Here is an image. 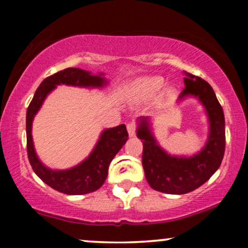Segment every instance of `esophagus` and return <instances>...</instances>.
Masks as SVG:
<instances>
[{
	"mask_svg": "<svg viewBox=\"0 0 248 248\" xmlns=\"http://www.w3.org/2000/svg\"><path fill=\"white\" fill-rule=\"evenodd\" d=\"M127 130L129 136H134L136 133V124H133V122H129V124H127Z\"/></svg>",
	"mask_w": 248,
	"mask_h": 248,
	"instance_id": "34e87169",
	"label": "esophagus"
}]
</instances>
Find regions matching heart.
<instances>
[{
	"mask_svg": "<svg viewBox=\"0 0 248 248\" xmlns=\"http://www.w3.org/2000/svg\"><path fill=\"white\" fill-rule=\"evenodd\" d=\"M164 85V79L158 76L143 77L130 82L126 88V96L130 101L144 102L152 100L156 94L162 90ZM175 93V90L171 87L166 88L162 94L163 99H170Z\"/></svg>",
	"mask_w": 248,
	"mask_h": 248,
	"instance_id": "obj_1",
	"label": "heart"
}]
</instances>
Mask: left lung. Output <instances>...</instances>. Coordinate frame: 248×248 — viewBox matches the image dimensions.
Returning a JSON list of instances; mask_svg holds the SVG:
<instances>
[{
  "instance_id": "left-lung-1",
  "label": "left lung",
  "mask_w": 248,
  "mask_h": 248,
  "mask_svg": "<svg viewBox=\"0 0 248 248\" xmlns=\"http://www.w3.org/2000/svg\"><path fill=\"white\" fill-rule=\"evenodd\" d=\"M184 90L179 99L197 96L205 107L210 121V135L205 147L192 157L170 156L161 149L149 130L146 118H142L138 138L143 143L142 166L149 186L156 191L183 195L203 186L217 171L225 153V118L212 87L204 79L184 71Z\"/></svg>"
}]
</instances>
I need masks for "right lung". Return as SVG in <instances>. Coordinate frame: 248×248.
<instances>
[{
	"instance_id": "add662e5",
	"label": "right lung",
	"mask_w": 248,
	"mask_h": 248,
	"mask_svg": "<svg viewBox=\"0 0 248 248\" xmlns=\"http://www.w3.org/2000/svg\"><path fill=\"white\" fill-rule=\"evenodd\" d=\"M72 85L84 87H101L106 84L102 75L92 76L87 71L69 67L47 77L31 100L27 110V149L28 158L33 171L44 183L66 195H85L95 191L106 181L108 167L114 156L128 140L124 124L104 130L91 155L82 163L69 170H51L44 167L37 157L31 138V124L33 116L41 108L43 101L56 85Z\"/></svg>"
}]
</instances>
